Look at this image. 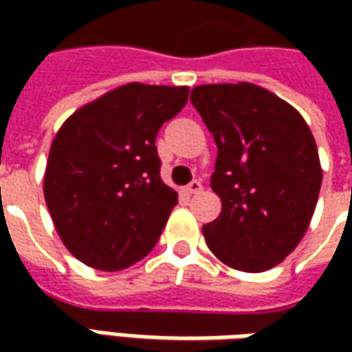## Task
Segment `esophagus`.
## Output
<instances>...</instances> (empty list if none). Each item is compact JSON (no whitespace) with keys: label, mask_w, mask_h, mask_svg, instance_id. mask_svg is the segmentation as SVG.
Listing matches in <instances>:
<instances>
[{"label":"esophagus","mask_w":352,"mask_h":352,"mask_svg":"<svg viewBox=\"0 0 352 352\" xmlns=\"http://www.w3.org/2000/svg\"><path fill=\"white\" fill-rule=\"evenodd\" d=\"M204 188H201V182H197V180H194V182H190L188 186H186V192L188 194H199Z\"/></svg>","instance_id":"34e87169"}]
</instances>
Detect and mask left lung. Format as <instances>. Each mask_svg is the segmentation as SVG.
I'll list each match as a JSON object with an SVG mask.
<instances>
[{"instance_id":"left-lung-1","label":"left lung","mask_w":352,"mask_h":352,"mask_svg":"<svg viewBox=\"0 0 352 352\" xmlns=\"http://www.w3.org/2000/svg\"><path fill=\"white\" fill-rule=\"evenodd\" d=\"M190 102L217 144L221 213L204 225L206 243L227 266L264 272L298 247L316 211V139L290 103L249 82L196 86Z\"/></svg>"}]
</instances>
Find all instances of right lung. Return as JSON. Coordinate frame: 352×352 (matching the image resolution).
Returning a JSON list of instances; mask_svg holds the SVG:
<instances>
[{
    "label": "right lung",
    "instance_id": "1",
    "mask_svg": "<svg viewBox=\"0 0 352 352\" xmlns=\"http://www.w3.org/2000/svg\"><path fill=\"white\" fill-rule=\"evenodd\" d=\"M188 91L131 82L62 123L43 190L56 233L80 263L117 272L153 250L178 204L160 178L156 133L182 111Z\"/></svg>",
    "mask_w": 352,
    "mask_h": 352
}]
</instances>
